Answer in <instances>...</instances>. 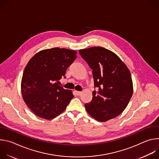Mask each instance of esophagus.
I'll return each mask as SVG.
<instances>
[{
    "instance_id": "obj_1",
    "label": "esophagus",
    "mask_w": 159,
    "mask_h": 159,
    "mask_svg": "<svg viewBox=\"0 0 159 159\" xmlns=\"http://www.w3.org/2000/svg\"><path fill=\"white\" fill-rule=\"evenodd\" d=\"M75 94L77 96H80L82 94V92H80V91H77V90H75Z\"/></svg>"
}]
</instances>
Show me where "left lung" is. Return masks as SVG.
I'll return each instance as SVG.
<instances>
[{"mask_svg": "<svg viewBox=\"0 0 159 159\" xmlns=\"http://www.w3.org/2000/svg\"><path fill=\"white\" fill-rule=\"evenodd\" d=\"M93 70L94 89L93 99L85 104L89 114L104 122L118 116L126 107L133 95L129 70L113 52L100 47L79 50Z\"/></svg>", "mask_w": 159, "mask_h": 159, "instance_id": "left-lung-1", "label": "left lung"}]
</instances>
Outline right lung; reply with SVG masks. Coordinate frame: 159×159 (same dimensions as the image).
<instances>
[{
  "instance_id": "obj_1",
  "label": "right lung",
  "mask_w": 159,
  "mask_h": 159,
  "mask_svg": "<svg viewBox=\"0 0 159 159\" xmlns=\"http://www.w3.org/2000/svg\"><path fill=\"white\" fill-rule=\"evenodd\" d=\"M77 52L65 48L43 50L26 66L21 80V93L28 107L40 118L52 120L66 109L74 97L72 90L58 85L77 58Z\"/></svg>"
}]
</instances>
